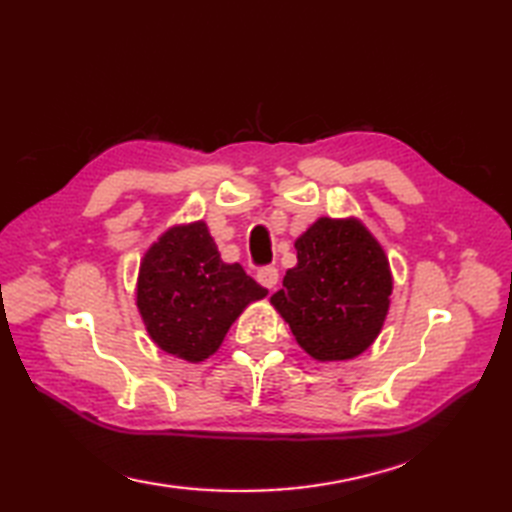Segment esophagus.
<instances>
[{"mask_svg": "<svg viewBox=\"0 0 512 512\" xmlns=\"http://www.w3.org/2000/svg\"><path fill=\"white\" fill-rule=\"evenodd\" d=\"M258 282L265 286V289H276V284H278V269L276 267H260L258 269Z\"/></svg>", "mask_w": 512, "mask_h": 512, "instance_id": "34e87169", "label": "esophagus"}]
</instances>
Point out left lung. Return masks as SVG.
Returning <instances> with one entry per match:
<instances>
[{
	"label": "left lung",
	"instance_id": "obj_1",
	"mask_svg": "<svg viewBox=\"0 0 512 512\" xmlns=\"http://www.w3.org/2000/svg\"><path fill=\"white\" fill-rule=\"evenodd\" d=\"M297 265L271 295L295 341L321 363L350 360L376 341L393 278L382 245L358 219L321 217L295 241Z\"/></svg>",
	"mask_w": 512,
	"mask_h": 512
}]
</instances>
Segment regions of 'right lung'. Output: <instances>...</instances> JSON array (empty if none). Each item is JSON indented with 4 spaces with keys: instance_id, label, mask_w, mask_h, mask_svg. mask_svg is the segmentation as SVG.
I'll use <instances>...</instances> for the list:
<instances>
[{
    "instance_id": "1",
    "label": "right lung",
    "mask_w": 512,
    "mask_h": 512,
    "mask_svg": "<svg viewBox=\"0 0 512 512\" xmlns=\"http://www.w3.org/2000/svg\"><path fill=\"white\" fill-rule=\"evenodd\" d=\"M265 295L239 263H223L204 221L162 234L145 252L136 282V306L152 341L189 363L213 356L245 306Z\"/></svg>"
}]
</instances>
